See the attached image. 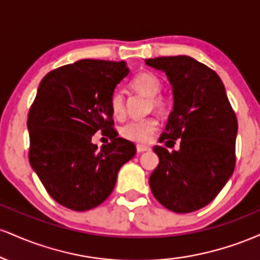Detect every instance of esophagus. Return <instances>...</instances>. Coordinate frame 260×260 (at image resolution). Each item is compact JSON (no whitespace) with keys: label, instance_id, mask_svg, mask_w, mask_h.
<instances>
[{"label":"esophagus","instance_id":"esophagus-1","mask_svg":"<svg viewBox=\"0 0 260 260\" xmlns=\"http://www.w3.org/2000/svg\"><path fill=\"white\" fill-rule=\"evenodd\" d=\"M149 150H150V147H147V145H137V151H138V153H144V151Z\"/></svg>","mask_w":260,"mask_h":260}]
</instances>
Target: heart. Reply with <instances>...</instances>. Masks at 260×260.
Wrapping results in <instances>:
<instances>
[{"instance_id":"b5f03b06","label":"heart","mask_w":260,"mask_h":260,"mask_svg":"<svg viewBox=\"0 0 260 260\" xmlns=\"http://www.w3.org/2000/svg\"><path fill=\"white\" fill-rule=\"evenodd\" d=\"M131 86L136 91L150 98V106L154 109L164 110L168 105V100L159 94L162 86L161 79L153 72L144 71V72L138 73L131 80ZM110 111L115 118H118V120L123 118L126 113V106H124L123 95L120 91H115L111 95ZM157 126H159L157 118L150 116V117L127 122L124 126L121 127L120 133L124 139L131 140V142L147 143L151 139L155 131L157 129Z\"/></svg>"}]
</instances>
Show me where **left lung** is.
<instances>
[{
  "label": "left lung",
  "mask_w": 260,
  "mask_h": 260,
  "mask_svg": "<svg viewBox=\"0 0 260 260\" xmlns=\"http://www.w3.org/2000/svg\"><path fill=\"white\" fill-rule=\"evenodd\" d=\"M172 85L174 109L159 142L175 144L170 153L155 145L159 165L149 178L156 201L175 213H192L213 201L235 170L237 117L221 79L189 56L145 59Z\"/></svg>",
  "instance_id": "obj_1"
}]
</instances>
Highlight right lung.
<instances>
[{"label": "right lung", "instance_id": "add662e5", "mask_svg": "<svg viewBox=\"0 0 260 260\" xmlns=\"http://www.w3.org/2000/svg\"><path fill=\"white\" fill-rule=\"evenodd\" d=\"M129 70L126 62L80 59L44 77L28 113L29 162L58 204L85 211L111 194L121 166L136 155L113 129L110 99ZM112 139L101 149L91 137Z\"/></svg>", "mask_w": 260, "mask_h": 260}]
</instances>
